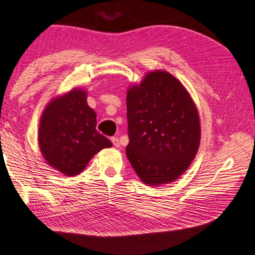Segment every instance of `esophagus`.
I'll use <instances>...</instances> for the list:
<instances>
[{
  "instance_id": "1",
  "label": "esophagus",
  "mask_w": 255,
  "mask_h": 255,
  "mask_svg": "<svg viewBox=\"0 0 255 255\" xmlns=\"http://www.w3.org/2000/svg\"><path fill=\"white\" fill-rule=\"evenodd\" d=\"M111 140H112V142H113V144L115 145V147H120V140H119V137L113 136Z\"/></svg>"
}]
</instances>
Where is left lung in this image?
I'll list each match as a JSON object with an SVG mask.
<instances>
[{"mask_svg":"<svg viewBox=\"0 0 255 255\" xmlns=\"http://www.w3.org/2000/svg\"><path fill=\"white\" fill-rule=\"evenodd\" d=\"M127 156L144 184L174 182L197 155L201 127L184 86L166 71H151L127 95Z\"/></svg>","mask_w":255,"mask_h":255,"instance_id":"left-lung-1","label":"left lung"}]
</instances>
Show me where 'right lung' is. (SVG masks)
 I'll list each match as a JSON object with an SVG mask.
<instances>
[{"instance_id": "obj_1", "label": "right lung", "mask_w": 255, "mask_h": 255, "mask_svg": "<svg viewBox=\"0 0 255 255\" xmlns=\"http://www.w3.org/2000/svg\"><path fill=\"white\" fill-rule=\"evenodd\" d=\"M96 113L87 91L74 88L54 98L41 114L38 143L44 159L65 176L81 173L91 158L112 142L96 130Z\"/></svg>"}]
</instances>
